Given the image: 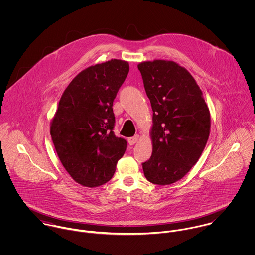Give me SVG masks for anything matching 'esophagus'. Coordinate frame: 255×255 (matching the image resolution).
Returning a JSON list of instances; mask_svg holds the SVG:
<instances>
[{
    "instance_id": "34e87169",
    "label": "esophagus",
    "mask_w": 255,
    "mask_h": 255,
    "mask_svg": "<svg viewBox=\"0 0 255 255\" xmlns=\"http://www.w3.org/2000/svg\"><path fill=\"white\" fill-rule=\"evenodd\" d=\"M138 139H139V135L136 134V135H134V136H132V137H129V138L128 139V141L129 145H133V144H135V143L138 141Z\"/></svg>"
}]
</instances>
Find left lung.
Returning <instances> with one entry per match:
<instances>
[{
    "label": "left lung",
    "instance_id": "left-lung-1",
    "mask_svg": "<svg viewBox=\"0 0 255 255\" xmlns=\"http://www.w3.org/2000/svg\"><path fill=\"white\" fill-rule=\"evenodd\" d=\"M153 111V151L142 163L146 179L171 184L198 161L210 133V113L192 75L172 61L137 66Z\"/></svg>",
    "mask_w": 255,
    "mask_h": 255
}]
</instances>
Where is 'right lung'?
<instances>
[{
  "instance_id": "add662e5",
  "label": "right lung",
  "mask_w": 255,
  "mask_h": 255,
  "mask_svg": "<svg viewBox=\"0 0 255 255\" xmlns=\"http://www.w3.org/2000/svg\"><path fill=\"white\" fill-rule=\"evenodd\" d=\"M129 71L111 60L78 73L63 93L51 123L57 154L73 180L94 187L109 182L127 140L114 133L113 102Z\"/></svg>"
}]
</instances>
